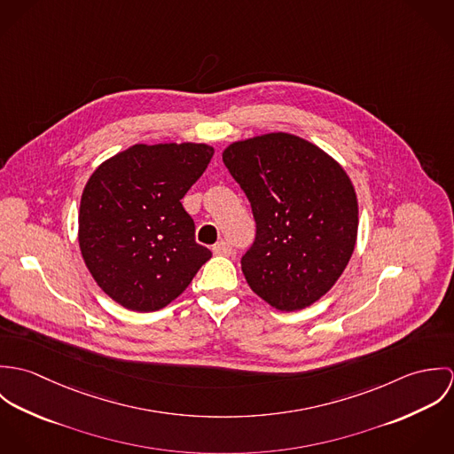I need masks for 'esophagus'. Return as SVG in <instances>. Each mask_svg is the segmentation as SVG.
Segmentation results:
<instances>
[{"label":"esophagus","instance_id":"1","mask_svg":"<svg viewBox=\"0 0 454 454\" xmlns=\"http://www.w3.org/2000/svg\"><path fill=\"white\" fill-rule=\"evenodd\" d=\"M213 254H215V255H231V254H232V247H231V243H227V241H218V243L213 247Z\"/></svg>","mask_w":454,"mask_h":454}]
</instances>
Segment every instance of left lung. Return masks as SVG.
Segmentation results:
<instances>
[{
    "label": "left lung",
    "mask_w": 454,
    "mask_h": 454,
    "mask_svg": "<svg viewBox=\"0 0 454 454\" xmlns=\"http://www.w3.org/2000/svg\"><path fill=\"white\" fill-rule=\"evenodd\" d=\"M222 159L257 222L255 243L241 259L250 288L286 313L315 304L356 245L358 199L348 173L320 146L288 132L234 141Z\"/></svg>",
    "instance_id": "1"
}]
</instances>
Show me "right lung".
Here are the masks:
<instances>
[{"label":"right lung","mask_w":454,"mask_h":454,"mask_svg":"<svg viewBox=\"0 0 454 454\" xmlns=\"http://www.w3.org/2000/svg\"><path fill=\"white\" fill-rule=\"evenodd\" d=\"M213 153L206 143H136L87 180L78 211L80 252L99 288L122 308H166L211 259L195 243L182 197Z\"/></svg>","instance_id":"right-lung-1"}]
</instances>
